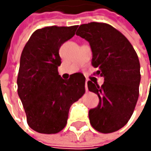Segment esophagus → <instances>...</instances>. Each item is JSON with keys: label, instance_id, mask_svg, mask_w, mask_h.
I'll return each instance as SVG.
<instances>
[{"label": "esophagus", "instance_id": "esophagus-1", "mask_svg": "<svg viewBox=\"0 0 151 151\" xmlns=\"http://www.w3.org/2000/svg\"><path fill=\"white\" fill-rule=\"evenodd\" d=\"M88 79H86V81H85V89H86V91H88Z\"/></svg>", "mask_w": 151, "mask_h": 151}]
</instances>
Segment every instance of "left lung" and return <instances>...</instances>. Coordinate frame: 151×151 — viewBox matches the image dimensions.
I'll return each mask as SVG.
<instances>
[{"instance_id": "1", "label": "left lung", "mask_w": 151, "mask_h": 151, "mask_svg": "<svg viewBox=\"0 0 151 151\" xmlns=\"http://www.w3.org/2000/svg\"><path fill=\"white\" fill-rule=\"evenodd\" d=\"M76 35L90 42L91 65L96 75L104 78L100 86L89 81L90 91L100 99L89 111L91 126L101 133H111L124 127L134 111L140 82V65L129 40L111 25L103 22L81 24Z\"/></svg>"}]
</instances>
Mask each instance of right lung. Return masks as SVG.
I'll return each mask as SVG.
<instances>
[{
	"label": "right lung",
	"instance_id": "1",
	"mask_svg": "<svg viewBox=\"0 0 151 151\" xmlns=\"http://www.w3.org/2000/svg\"><path fill=\"white\" fill-rule=\"evenodd\" d=\"M78 25L47 26L36 30L22 52L17 84L27 123L33 130L55 134L67 124L69 109L85 93L81 72L63 80L58 73L59 50L72 38Z\"/></svg>",
	"mask_w": 151,
	"mask_h": 151
}]
</instances>
